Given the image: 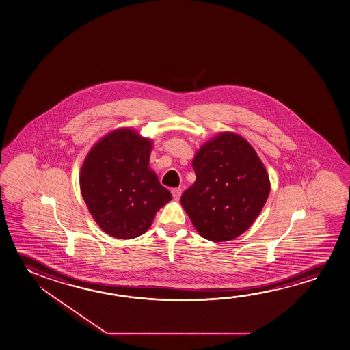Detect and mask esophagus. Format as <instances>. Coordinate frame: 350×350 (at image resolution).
<instances>
[{"instance_id":"esophagus-1","label":"esophagus","mask_w":350,"mask_h":350,"mask_svg":"<svg viewBox=\"0 0 350 350\" xmlns=\"http://www.w3.org/2000/svg\"><path fill=\"white\" fill-rule=\"evenodd\" d=\"M181 193H183V189H180V187L172 189V197H174L175 200H178V198L181 197Z\"/></svg>"}]
</instances>
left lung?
Returning <instances> with one entry per match:
<instances>
[{"label":"left lung","mask_w":350,"mask_h":350,"mask_svg":"<svg viewBox=\"0 0 350 350\" xmlns=\"http://www.w3.org/2000/svg\"><path fill=\"white\" fill-rule=\"evenodd\" d=\"M192 167L196 181L181 206L203 239H237L256 221L270 193L267 169L247 139L219 133L200 146Z\"/></svg>","instance_id":"left-lung-1"}]
</instances>
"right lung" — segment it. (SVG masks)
<instances>
[{
	"label": "right lung",
	"mask_w": 350,
	"mask_h": 350,
	"mask_svg": "<svg viewBox=\"0 0 350 350\" xmlns=\"http://www.w3.org/2000/svg\"><path fill=\"white\" fill-rule=\"evenodd\" d=\"M152 146L133 129H117L96 142L83 161V200L94 221L114 239L144 234L157 211L172 200L150 167Z\"/></svg>",
	"instance_id": "add662e5"
}]
</instances>
